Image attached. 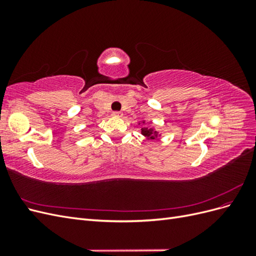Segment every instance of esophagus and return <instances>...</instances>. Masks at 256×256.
I'll return each mask as SVG.
<instances>
[{
    "label": "esophagus",
    "mask_w": 256,
    "mask_h": 256,
    "mask_svg": "<svg viewBox=\"0 0 256 256\" xmlns=\"http://www.w3.org/2000/svg\"><path fill=\"white\" fill-rule=\"evenodd\" d=\"M113 115L116 116V118H120V116L122 115V113L120 112V111H115V112H113Z\"/></svg>",
    "instance_id": "obj_1"
}]
</instances>
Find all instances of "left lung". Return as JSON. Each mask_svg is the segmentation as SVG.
Masks as SVG:
<instances>
[{
	"label": "left lung",
	"instance_id": "obj_1",
	"mask_svg": "<svg viewBox=\"0 0 256 256\" xmlns=\"http://www.w3.org/2000/svg\"><path fill=\"white\" fill-rule=\"evenodd\" d=\"M141 130H142V134L145 136L147 138H150V140H154V138H157V131H154L152 128L143 127Z\"/></svg>",
	"mask_w": 256,
	"mask_h": 256
}]
</instances>
